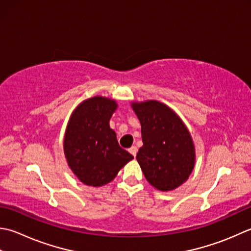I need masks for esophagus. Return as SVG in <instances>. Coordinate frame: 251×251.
Instances as JSON below:
<instances>
[{
	"label": "esophagus",
	"instance_id": "esophagus-1",
	"mask_svg": "<svg viewBox=\"0 0 251 251\" xmlns=\"http://www.w3.org/2000/svg\"><path fill=\"white\" fill-rule=\"evenodd\" d=\"M128 151L130 152V153L134 155V156H136V154H137V151H138V149H137V147L136 146H131L130 148L128 149Z\"/></svg>",
	"mask_w": 251,
	"mask_h": 251
}]
</instances>
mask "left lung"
I'll use <instances>...</instances> for the list:
<instances>
[{
  "label": "left lung",
  "instance_id": "left-lung-1",
  "mask_svg": "<svg viewBox=\"0 0 251 251\" xmlns=\"http://www.w3.org/2000/svg\"><path fill=\"white\" fill-rule=\"evenodd\" d=\"M141 125L142 145L136 159L152 187L172 191L188 179L196 163L193 138L180 117L156 100L131 102Z\"/></svg>",
  "mask_w": 251,
  "mask_h": 251
}]
</instances>
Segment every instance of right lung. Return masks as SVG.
I'll return each instance as SVG.
<instances>
[{"label": "right lung", "instance_id": "right-lung-1", "mask_svg": "<svg viewBox=\"0 0 251 251\" xmlns=\"http://www.w3.org/2000/svg\"><path fill=\"white\" fill-rule=\"evenodd\" d=\"M111 98L96 96L83 100L73 111L63 140L68 168L82 184L101 187L115 178L134 159L121 148L110 120L117 109Z\"/></svg>", "mask_w": 251, "mask_h": 251}]
</instances>
